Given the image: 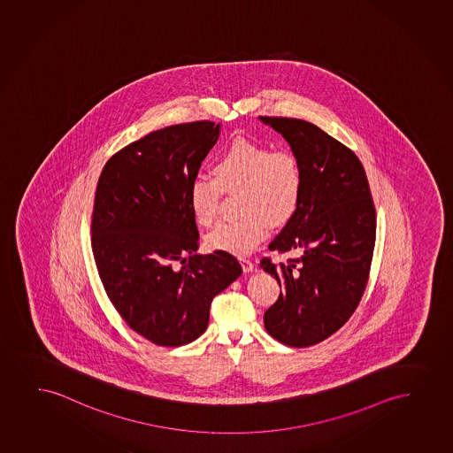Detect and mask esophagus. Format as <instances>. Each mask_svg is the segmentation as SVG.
I'll list each match as a JSON object with an SVG mask.
<instances>
[{
	"label": "esophagus",
	"mask_w": 453,
	"mask_h": 453,
	"mask_svg": "<svg viewBox=\"0 0 453 453\" xmlns=\"http://www.w3.org/2000/svg\"><path fill=\"white\" fill-rule=\"evenodd\" d=\"M240 263H242V271L244 272H252L253 271V263L249 258H244V257H240Z\"/></svg>",
	"instance_id": "1"
}]
</instances>
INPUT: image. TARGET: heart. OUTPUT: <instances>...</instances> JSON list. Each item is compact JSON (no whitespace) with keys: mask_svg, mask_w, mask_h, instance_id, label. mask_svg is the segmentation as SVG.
Returning <instances> with one entry per match:
<instances>
[{"mask_svg":"<svg viewBox=\"0 0 453 453\" xmlns=\"http://www.w3.org/2000/svg\"><path fill=\"white\" fill-rule=\"evenodd\" d=\"M213 177H196L188 186V204L201 226L217 219L224 192H235L236 211L242 217L218 224L207 235L211 250L244 255L265 242L269 224L288 223L300 206L303 169L288 150L235 140L218 155Z\"/></svg>","mask_w":453,"mask_h":453,"instance_id":"obj_1","label":"heart"}]
</instances>
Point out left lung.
Returning a JSON list of instances; mask_svg holds the SVG:
<instances>
[{
  "label": "left lung",
  "mask_w": 453,
  "mask_h": 453,
  "mask_svg": "<svg viewBox=\"0 0 453 453\" xmlns=\"http://www.w3.org/2000/svg\"><path fill=\"white\" fill-rule=\"evenodd\" d=\"M259 119L284 136L304 180L300 206L269 244L280 253L300 250V258L259 265L282 288L265 327L286 346H313L346 324L365 294L376 234L371 188L358 157L315 124Z\"/></svg>",
  "instance_id": "1"
}]
</instances>
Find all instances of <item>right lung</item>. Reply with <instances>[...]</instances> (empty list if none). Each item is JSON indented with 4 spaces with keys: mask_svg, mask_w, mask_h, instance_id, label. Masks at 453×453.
<instances>
[{
    "mask_svg": "<svg viewBox=\"0 0 453 453\" xmlns=\"http://www.w3.org/2000/svg\"><path fill=\"white\" fill-rule=\"evenodd\" d=\"M219 127L194 121L150 132L115 153L96 184L92 250L101 281L130 329L157 346L203 335L211 300L242 273L229 252L196 253L188 204L190 181Z\"/></svg>",
    "mask_w": 453,
    "mask_h": 453,
    "instance_id": "right-lung-1",
    "label": "right lung"
}]
</instances>
